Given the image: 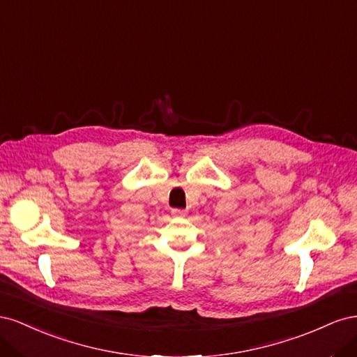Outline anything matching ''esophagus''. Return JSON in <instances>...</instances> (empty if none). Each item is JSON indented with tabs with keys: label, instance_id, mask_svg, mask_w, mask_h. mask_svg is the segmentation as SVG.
Here are the masks:
<instances>
[{
	"label": "esophagus",
	"instance_id": "34e87169",
	"mask_svg": "<svg viewBox=\"0 0 357 357\" xmlns=\"http://www.w3.org/2000/svg\"><path fill=\"white\" fill-rule=\"evenodd\" d=\"M171 214L174 215V218H177V219H183V218H186L188 215V211L186 210H180V208H174L171 211Z\"/></svg>",
	"mask_w": 357,
	"mask_h": 357
}]
</instances>
